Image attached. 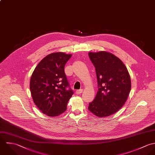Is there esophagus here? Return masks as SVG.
Masks as SVG:
<instances>
[{"label":"esophagus","instance_id":"1","mask_svg":"<svg viewBox=\"0 0 155 155\" xmlns=\"http://www.w3.org/2000/svg\"><path fill=\"white\" fill-rule=\"evenodd\" d=\"M83 89H80V90H77V91H76V93H77V94H80L82 93V92H83Z\"/></svg>","mask_w":155,"mask_h":155}]
</instances>
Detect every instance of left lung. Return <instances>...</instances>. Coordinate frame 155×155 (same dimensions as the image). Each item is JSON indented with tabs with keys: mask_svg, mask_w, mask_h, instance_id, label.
<instances>
[{
	"mask_svg": "<svg viewBox=\"0 0 155 155\" xmlns=\"http://www.w3.org/2000/svg\"><path fill=\"white\" fill-rule=\"evenodd\" d=\"M88 54L95 68L98 86L88 109L99 117H108L117 112L127 101L130 77L123 62L113 54L101 51Z\"/></svg>",
	"mask_w": 155,
	"mask_h": 155,
	"instance_id": "8db88e82",
	"label": "left lung"
}]
</instances>
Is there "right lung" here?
<instances>
[{"instance_id": "1", "label": "right lung", "mask_w": 155, "mask_h": 155, "mask_svg": "<svg viewBox=\"0 0 155 155\" xmlns=\"http://www.w3.org/2000/svg\"><path fill=\"white\" fill-rule=\"evenodd\" d=\"M72 54L63 52L51 53L39 62L31 74L30 90L35 104L50 117L61 115L73 94L64 73V65Z\"/></svg>"}]
</instances>
